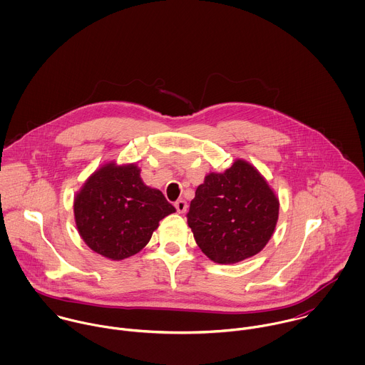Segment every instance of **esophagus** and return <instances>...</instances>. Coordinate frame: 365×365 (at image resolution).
Wrapping results in <instances>:
<instances>
[{"label":"esophagus","mask_w":365,"mask_h":365,"mask_svg":"<svg viewBox=\"0 0 365 365\" xmlns=\"http://www.w3.org/2000/svg\"><path fill=\"white\" fill-rule=\"evenodd\" d=\"M175 209L178 213H184L187 210V202L184 200H180L175 202Z\"/></svg>","instance_id":"obj_1"}]
</instances>
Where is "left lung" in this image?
Masks as SVG:
<instances>
[{
  "mask_svg": "<svg viewBox=\"0 0 365 365\" xmlns=\"http://www.w3.org/2000/svg\"><path fill=\"white\" fill-rule=\"evenodd\" d=\"M278 198L260 173L236 160L222 174L210 173L187 213L195 242L210 260L235 264L260 253L278 219Z\"/></svg>",
  "mask_w": 365,
  "mask_h": 365,
  "instance_id": "1",
  "label": "left lung"
}]
</instances>
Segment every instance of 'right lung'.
<instances>
[{"label":"right lung","instance_id":"right-lung-1","mask_svg":"<svg viewBox=\"0 0 365 365\" xmlns=\"http://www.w3.org/2000/svg\"><path fill=\"white\" fill-rule=\"evenodd\" d=\"M175 208L161 191L148 187L133 165L105 164L74 200L80 236L90 249L110 260L139 253L158 222Z\"/></svg>","mask_w":365,"mask_h":365}]
</instances>
